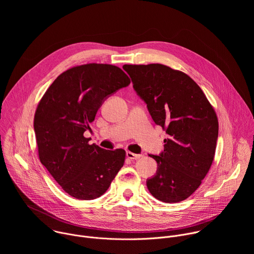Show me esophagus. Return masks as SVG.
I'll list each match as a JSON object with an SVG mask.
<instances>
[{"mask_svg": "<svg viewBox=\"0 0 254 254\" xmlns=\"http://www.w3.org/2000/svg\"><path fill=\"white\" fill-rule=\"evenodd\" d=\"M127 158L129 159V160H136V159H139L140 156L137 155V154H133V153L128 151V152H127Z\"/></svg>", "mask_w": 254, "mask_h": 254, "instance_id": "obj_1", "label": "esophagus"}]
</instances>
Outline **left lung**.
<instances>
[{
	"instance_id": "8db88e82",
	"label": "left lung",
	"mask_w": 254,
	"mask_h": 254,
	"mask_svg": "<svg viewBox=\"0 0 254 254\" xmlns=\"http://www.w3.org/2000/svg\"><path fill=\"white\" fill-rule=\"evenodd\" d=\"M136 94L156 125L166 128L164 151L147 180L150 193L166 203L190 197L207 175L218 138V120L199 85L182 71L162 64L124 65Z\"/></svg>"
}]
</instances>
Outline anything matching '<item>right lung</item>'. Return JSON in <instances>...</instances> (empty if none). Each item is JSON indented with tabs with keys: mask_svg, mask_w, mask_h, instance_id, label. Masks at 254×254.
<instances>
[{
	"mask_svg": "<svg viewBox=\"0 0 254 254\" xmlns=\"http://www.w3.org/2000/svg\"><path fill=\"white\" fill-rule=\"evenodd\" d=\"M129 83L118 66L90 63L63 72L40 100L34 118L39 159L70 196L100 197L124 166L125 150L89 144L83 133L103 101Z\"/></svg>",
	"mask_w": 254,
	"mask_h": 254,
	"instance_id": "add662e5",
	"label": "right lung"
}]
</instances>
